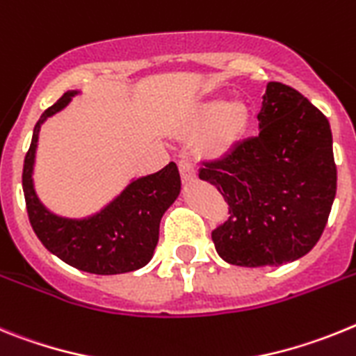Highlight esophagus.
<instances>
[{
	"label": "esophagus",
	"mask_w": 356,
	"mask_h": 356,
	"mask_svg": "<svg viewBox=\"0 0 356 356\" xmlns=\"http://www.w3.org/2000/svg\"><path fill=\"white\" fill-rule=\"evenodd\" d=\"M179 172H181V177L184 182L195 179V168H193V165H191L188 159H184V157L179 161Z\"/></svg>",
	"instance_id": "esophagus-1"
}]
</instances>
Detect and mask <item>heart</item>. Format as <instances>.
<instances>
[{
  "mask_svg": "<svg viewBox=\"0 0 356 356\" xmlns=\"http://www.w3.org/2000/svg\"><path fill=\"white\" fill-rule=\"evenodd\" d=\"M249 125V109L240 100L208 102L197 113L193 129L204 132L199 138V147L204 154L222 157L229 154L245 134Z\"/></svg>",
  "mask_w": 356,
  "mask_h": 356,
  "instance_id": "1",
  "label": "heart"
}]
</instances>
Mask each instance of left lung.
Returning a JSON list of instances; mask_svg holds the SVG:
<instances>
[{
  "label": "left lung",
  "instance_id": "left-lung-1",
  "mask_svg": "<svg viewBox=\"0 0 356 356\" xmlns=\"http://www.w3.org/2000/svg\"><path fill=\"white\" fill-rule=\"evenodd\" d=\"M259 134L222 159L202 163L199 177L229 204L213 229L227 264L274 267L314 249L337 193L330 122L299 91L268 82L258 113Z\"/></svg>",
  "mask_w": 356,
  "mask_h": 356
}]
</instances>
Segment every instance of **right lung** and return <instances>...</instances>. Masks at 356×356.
<instances>
[{
  "label": "right lung",
  "instance_id": "add662e5",
  "mask_svg": "<svg viewBox=\"0 0 356 356\" xmlns=\"http://www.w3.org/2000/svg\"><path fill=\"white\" fill-rule=\"evenodd\" d=\"M79 91H67L42 113L24 157L23 191L30 224L51 254L79 270L111 276L132 272L152 259L161 216L181 191V175L168 163L152 175L134 179L113 202L88 218H66L46 209L33 188V163L41 125L63 111Z\"/></svg>",
  "mask_w": 356,
  "mask_h": 356
}]
</instances>
